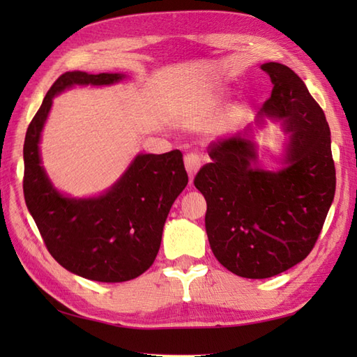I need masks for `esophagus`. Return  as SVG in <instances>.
Segmentation results:
<instances>
[{"instance_id": "1", "label": "esophagus", "mask_w": 357, "mask_h": 357, "mask_svg": "<svg viewBox=\"0 0 357 357\" xmlns=\"http://www.w3.org/2000/svg\"><path fill=\"white\" fill-rule=\"evenodd\" d=\"M184 164H185V169H187V173H188V178H190V183H193V178H195L196 172L201 169L202 159L198 153H193V151H190V153H187L184 156Z\"/></svg>"}]
</instances>
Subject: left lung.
Returning <instances> with one entry per match:
<instances>
[{
	"label": "left lung",
	"mask_w": 357,
	"mask_h": 357,
	"mask_svg": "<svg viewBox=\"0 0 357 357\" xmlns=\"http://www.w3.org/2000/svg\"><path fill=\"white\" fill-rule=\"evenodd\" d=\"M273 90L261 116L282 123L290 136L285 167L257 169L255 144L244 135L208 146L211 162L195 176L207 201L206 230L216 259L248 279L276 276L312 252L336 192L330 127L324 110L290 67L261 66Z\"/></svg>",
	"instance_id": "left-lung-1"
}]
</instances>
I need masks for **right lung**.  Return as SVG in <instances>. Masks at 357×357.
<instances>
[{
	"instance_id": "obj_1",
	"label": "right lung",
	"mask_w": 357,
	"mask_h": 357,
	"mask_svg": "<svg viewBox=\"0 0 357 357\" xmlns=\"http://www.w3.org/2000/svg\"><path fill=\"white\" fill-rule=\"evenodd\" d=\"M121 73L66 72L45 95L24 139L26 206L55 261L98 282H124L151 267L174 199L188 176L183 153L138 155L110 190L98 198H67L52 185L40 158V138L53 96L75 84L109 86Z\"/></svg>"
}]
</instances>
